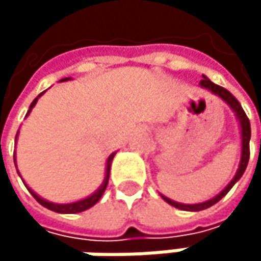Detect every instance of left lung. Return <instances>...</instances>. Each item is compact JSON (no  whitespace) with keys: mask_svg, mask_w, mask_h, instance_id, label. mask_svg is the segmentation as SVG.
Segmentation results:
<instances>
[{"mask_svg":"<svg viewBox=\"0 0 261 261\" xmlns=\"http://www.w3.org/2000/svg\"><path fill=\"white\" fill-rule=\"evenodd\" d=\"M201 87H205V89H208V90H212L215 95H218V96H221L233 110L236 112V115H237V118H239V122H240V128H242V159H240V165H239V169H237V172H236L234 178L231 180V182L219 193V195H216L215 198H212L210 201H205V202H201V204H180V202H175V201H171L169 198H166V196H162L168 204H171V205H174V207H177V208H180V210H187V212H199V210H205V208H208V207H212V205H215L216 202H219L228 192H230V189L234 186L236 182L240 180V177L243 175V172H245V169H246V166H248V160H249V139H251V124H249V119H248V116H246V113L243 112V109H242V106H240V102L236 99V96H233L227 89H224V87H221V86H218V84H215V83H212L210 80L207 79V77H204V80H201Z\"/></svg>","mask_w":261,"mask_h":261,"instance_id":"8db88e82","label":"left lung"}]
</instances>
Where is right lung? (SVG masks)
<instances>
[{
    "label": "right lung",
    "instance_id": "obj_1",
    "mask_svg": "<svg viewBox=\"0 0 261 261\" xmlns=\"http://www.w3.org/2000/svg\"><path fill=\"white\" fill-rule=\"evenodd\" d=\"M66 80L69 79H63L62 81H66ZM43 93V92H42ZM40 93V95H42ZM39 95V96H40ZM39 96L31 102V106H30V110H28V113L31 112V109L36 106V102H37V99H39ZM27 113V115H28ZM113 157H115V152L109 157V160H107V168H106V178H104V181L101 184V187L93 193V195H90L89 198H86V199H81V201H77V202H71V204H54V202H48V201H45V199H42L40 196H37L30 187H27L28 190H30V193L34 196V199L40 204V205H43L45 208H48V210H53V212H56V213H80V212H84V210H87V208H90L92 205H95L98 201H99V198L102 196V193H104V190H106V187H107V184H109V177H110V165H112V160H113Z\"/></svg>",
    "mask_w": 261,
    "mask_h": 261
}]
</instances>
